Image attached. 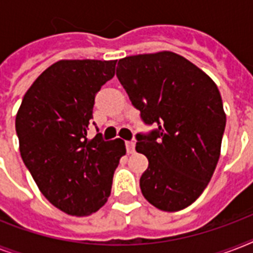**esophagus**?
<instances>
[{
    "instance_id": "obj_1",
    "label": "esophagus",
    "mask_w": 253,
    "mask_h": 253,
    "mask_svg": "<svg viewBox=\"0 0 253 253\" xmlns=\"http://www.w3.org/2000/svg\"><path fill=\"white\" fill-rule=\"evenodd\" d=\"M126 151H127V154H134L135 143L134 142H126Z\"/></svg>"
}]
</instances>
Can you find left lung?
Returning a JSON list of instances; mask_svg holds the SVG:
<instances>
[{
  "label": "left lung",
  "mask_w": 253,
  "mask_h": 253,
  "mask_svg": "<svg viewBox=\"0 0 253 253\" xmlns=\"http://www.w3.org/2000/svg\"><path fill=\"white\" fill-rule=\"evenodd\" d=\"M117 77L147 125L135 150L147 156L140 177L144 198L163 211L192 205L211 180L220 156L226 113L215 83L170 51L118 61Z\"/></svg>",
  "instance_id": "obj_1"
}]
</instances>
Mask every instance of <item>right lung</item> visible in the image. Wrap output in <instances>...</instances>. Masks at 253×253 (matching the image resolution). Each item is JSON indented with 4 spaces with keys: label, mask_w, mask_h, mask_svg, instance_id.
I'll use <instances>...</instances> for the list:
<instances>
[{
    "label": "right lung",
    "mask_w": 253,
    "mask_h": 253,
    "mask_svg": "<svg viewBox=\"0 0 253 253\" xmlns=\"http://www.w3.org/2000/svg\"><path fill=\"white\" fill-rule=\"evenodd\" d=\"M117 60H59L26 91L15 117L22 160L42 194L69 215L98 211L126 155L122 139H87L95 93Z\"/></svg>",
    "instance_id": "right-lung-1"
}]
</instances>
